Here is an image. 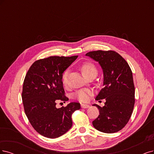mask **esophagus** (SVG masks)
<instances>
[{
    "label": "esophagus",
    "mask_w": 154,
    "mask_h": 154,
    "mask_svg": "<svg viewBox=\"0 0 154 154\" xmlns=\"http://www.w3.org/2000/svg\"><path fill=\"white\" fill-rule=\"evenodd\" d=\"M81 106L82 109H87V108H88L89 106V105H88L87 104H81Z\"/></svg>",
    "instance_id": "34e87169"
}]
</instances>
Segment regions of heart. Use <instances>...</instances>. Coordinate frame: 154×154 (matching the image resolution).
<instances>
[{
    "mask_svg": "<svg viewBox=\"0 0 154 154\" xmlns=\"http://www.w3.org/2000/svg\"><path fill=\"white\" fill-rule=\"evenodd\" d=\"M81 71L83 75L85 77H88L90 75L96 76L98 73L97 68L96 66L91 63H85L81 66ZM68 70L64 72L62 75V83L64 86H66L68 84ZM92 95V91L88 89H82L77 91L76 93L73 94V98L79 100L81 102H86L88 101L91 96Z\"/></svg>",
    "mask_w": 154,
    "mask_h": 154,
    "instance_id": "1",
    "label": "heart"
}]
</instances>
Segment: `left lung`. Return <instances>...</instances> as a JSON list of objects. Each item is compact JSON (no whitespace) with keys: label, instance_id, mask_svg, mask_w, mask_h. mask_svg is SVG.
Segmentation results:
<instances>
[{"label":"left lung","instance_id":"left-lung-1","mask_svg":"<svg viewBox=\"0 0 154 154\" xmlns=\"http://www.w3.org/2000/svg\"><path fill=\"white\" fill-rule=\"evenodd\" d=\"M98 61L103 72V88L96 100L105 99V106L98 107L100 115L93 121L95 129L105 133L121 130L128 122L134 105L135 89L133 73L127 61L114 51L88 53Z\"/></svg>","mask_w":154,"mask_h":154}]
</instances>
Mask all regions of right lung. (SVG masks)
<instances>
[{
  "label": "right lung",
  "mask_w": 154,
  "mask_h": 154,
  "mask_svg": "<svg viewBox=\"0 0 154 154\" xmlns=\"http://www.w3.org/2000/svg\"><path fill=\"white\" fill-rule=\"evenodd\" d=\"M77 57L50 56L38 60L27 72L21 95L25 112L34 129L45 137L56 138L66 133L72 126V113L81 109L76 102L56 107L58 101L65 103L68 100L61 78Z\"/></svg>",
  "instance_id": "1"
}]
</instances>
